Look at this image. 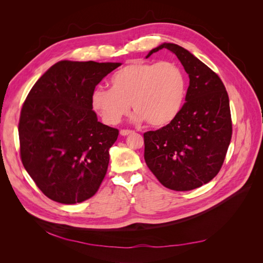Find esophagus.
I'll use <instances>...</instances> for the list:
<instances>
[{
	"instance_id": "34e87169",
	"label": "esophagus",
	"mask_w": 263,
	"mask_h": 263,
	"mask_svg": "<svg viewBox=\"0 0 263 263\" xmlns=\"http://www.w3.org/2000/svg\"><path fill=\"white\" fill-rule=\"evenodd\" d=\"M132 133H133V130H130V129H121V132H119V134H121L122 136H127V135H129Z\"/></svg>"
}]
</instances>
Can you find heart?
I'll list each match as a JSON object with an SVG mask.
<instances>
[{"label":"heart","mask_w":263,"mask_h":263,"mask_svg":"<svg viewBox=\"0 0 263 263\" xmlns=\"http://www.w3.org/2000/svg\"><path fill=\"white\" fill-rule=\"evenodd\" d=\"M110 87H97L91 106L103 122L116 125L136 110L135 121H146L161 128L173 123L184 106L187 80L184 70L174 61L133 62L110 77Z\"/></svg>","instance_id":"b5f03b06"}]
</instances>
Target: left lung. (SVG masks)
<instances>
[{"label": "left lung", "instance_id": "1", "mask_svg": "<svg viewBox=\"0 0 263 263\" xmlns=\"http://www.w3.org/2000/svg\"><path fill=\"white\" fill-rule=\"evenodd\" d=\"M177 55L189 74L184 106L170 125L144 134L145 161L165 187L190 191L209 183L224 163L233 134L226 87L212 69L176 44L161 49Z\"/></svg>", "mask_w": 263, "mask_h": 263}]
</instances>
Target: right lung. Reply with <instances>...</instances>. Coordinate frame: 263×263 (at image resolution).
Returning a JSON list of instances; mask_svg holds the SVG:
<instances>
[{
	"mask_svg": "<svg viewBox=\"0 0 263 263\" xmlns=\"http://www.w3.org/2000/svg\"><path fill=\"white\" fill-rule=\"evenodd\" d=\"M121 63L59 61L31 87L20 123V154L38 189L61 204L92 197L118 129L98 122L91 94Z\"/></svg>",
	"mask_w": 263,
	"mask_h": 263,
	"instance_id": "add662e5",
	"label": "right lung"
}]
</instances>
